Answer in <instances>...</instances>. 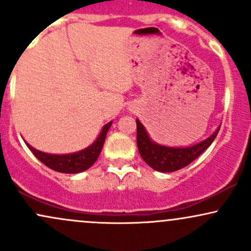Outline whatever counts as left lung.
Instances as JSON below:
<instances>
[{"label":"left lung","instance_id":"1","mask_svg":"<svg viewBox=\"0 0 251 251\" xmlns=\"http://www.w3.org/2000/svg\"><path fill=\"white\" fill-rule=\"evenodd\" d=\"M135 122L138 151L148 165L159 172H174L188 166L211 145L221 128V126H218L210 137L195 145L188 148H171L153 142L139 119Z\"/></svg>","mask_w":251,"mask_h":251}]
</instances>
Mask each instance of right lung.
<instances>
[{"mask_svg": "<svg viewBox=\"0 0 251 251\" xmlns=\"http://www.w3.org/2000/svg\"><path fill=\"white\" fill-rule=\"evenodd\" d=\"M111 125L112 122L106 124L102 127L101 132H100V134L98 135L97 139L94 140L93 144H91L88 148L83 149L81 151L74 152V153H46V152L39 151V150L34 149L33 146H30L27 142L25 143L37 159L45 164L46 166H48L50 169L57 172H62V174H79V172L86 171V170L91 168V166L97 162L98 157H99L100 152H101L102 150L106 134H107Z\"/></svg>", "mask_w": 251, "mask_h": 251, "instance_id": "right-lung-1", "label": "right lung"}]
</instances>
